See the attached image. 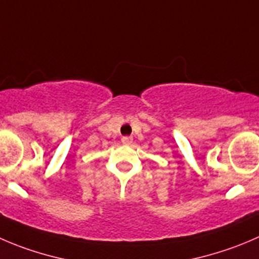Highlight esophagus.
Listing matches in <instances>:
<instances>
[{"mask_svg":"<svg viewBox=\"0 0 259 259\" xmlns=\"http://www.w3.org/2000/svg\"><path fill=\"white\" fill-rule=\"evenodd\" d=\"M121 142H122V144H132L133 138L132 137H122Z\"/></svg>","mask_w":259,"mask_h":259,"instance_id":"obj_1","label":"esophagus"}]
</instances>
